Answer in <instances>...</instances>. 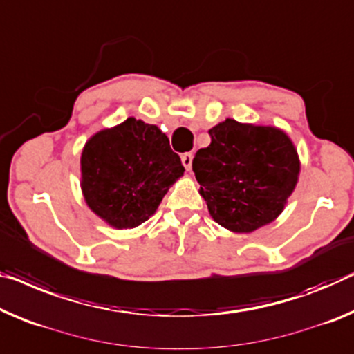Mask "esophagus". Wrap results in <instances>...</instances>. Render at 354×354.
<instances>
[{"label":"esophagus","mask_w":354,"mask_h":354,"mask_svg":"<svg viewBox=\"0 0 354 354\" xmlns=\"http://www.w3.org/2000/svg\"><path fill=\"white\" fill-rule=\"evenodd\" d=\"M192 159H194L192 152H184V154L181 156V162H183V165H184V168H186V170H191V168H192Z\"/></svg>","instance_id":"1"}]
</instances>
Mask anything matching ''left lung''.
<instances>
[{
  "mask_svg": "<svg viewBox=\"0 0 354 354\" xmlns=\"http://www.w3.org/2000/svg\"><path fill=\"white\" fill-rule=\"evenodd\" d=\"M211 143L197 151L192 170L216 223L248 234L275 221L299 179L297 151L283 130L240 124L213 127Z\"/></svg>",
  "mask_w": 354,
  "mask_h": 354,
  "instance_id": "obj_1",
  "label": "left lung"
}]
</instances>
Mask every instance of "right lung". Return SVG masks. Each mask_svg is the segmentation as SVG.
I'll return each instance as SVG.
<instances>
[{
  "instance_id": "obj_1",
  "label": "right lung",
  "mask_w": 354,
  "mask_h": 354,
  "mask_svg": "<svg viewBox=\"0 0 354 354\" xmlns=\"http://www.w3.org/2000/svg\"><path fill=\"white\" fill-rule=\"evenodd\" d=\"M183 175L167 135L135 118L95 133L82 149L84 198L115 229H133L149 219Z\"/></svg>"
}]
</instances>
